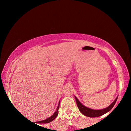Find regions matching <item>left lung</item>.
I'll list each match as a JSON object with an SVG mask.
<instances>
[{"label": "left lung", "instance_id": "1", "mask_svg": "<svg viewBox=\"0 0 131 131\" xmlns=\"http://www.w3.org/2000/svg\"><path fill=\"white\" fill-rule=\"evenodd\" d=\"M74 97L75 99H76L77 107H78L80 112L82 114H84V116L89 117H97L102 116V115L106 114V113L108 112L109 111L112 110V108L113 107V106H114L115 103L116 102L117 98H118V96H117L116 99L113 101V102L111 103V105L108 106V107L103 108V109L101 110H94L92 109V108L86 107V106L83 105L75 96Z\"/></svg>", "mask_w": 131, "mask_h": 131}]
</instances>
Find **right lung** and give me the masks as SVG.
Returning <instances> with one entry per match:
<instances>
[{"instance_id": "1", "label": "right lung", "mask_w": 131, "mask_h": 131, "mask_svg": "<svg viewBox=\"0 0 131 131\" xmlns=\"http://www.w3.org/2000/svg\"><path fill=\"white\" fill-rule=\"evenodd\" d=\"M59 103H60V101H59L58 105V107L57 108L56 111H55L54 113L51 116L48 117V118H47V119H46L45 120H42L41 121H38L37 123H38V124H47V123H50V122L52 121L54 119H55V118H56V117H57L58 114V109H59Z\"/></svg>"}]
</instances>
